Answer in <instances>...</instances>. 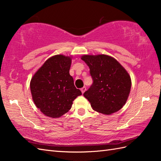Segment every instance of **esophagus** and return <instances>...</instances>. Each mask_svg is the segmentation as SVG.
Here are the masks:
<instances>
[{"label":"esophagus","instance_id":"obj_1","mask_svg":"<svg viewBox=\"0 0 161 161\" xmlns=\"http://www.w3.org/2000/svg\"><path fill=\"white\" fill-rule=\"evenodd\" d=\"M86 88L85 86H84V87H82V88L81 89V93H84V92H85V91H86Z\"/></svg>","mask_w":161,"mask_h":161}]
</instances>
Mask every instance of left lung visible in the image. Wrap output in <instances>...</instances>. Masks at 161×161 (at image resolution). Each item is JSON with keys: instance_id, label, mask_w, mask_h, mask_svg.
I'll use <instances>...</instances> for the list:
<instances>
[{"instance_id": "8db88e82", "label": "left lung", "mask_w": 161, "mask_h": 161, "mask_svg": "<svg viewBox=\"0 0 161 161\" xmlns=\"http://www.w3.org/2000/svg\"><path fill=\"white\" fill-rule=\"evenodd\" d=\"M81 59L89 67L93 84L84 93L92 108L110 115L120 110L129 96L130 76L115 58L106 55H84Z\"/></svg>"}]
</instances>
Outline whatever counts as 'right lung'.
I'll use <instances>...</instances> for the list:
<instances>
[{"label":"right lung","instance_id":"obj_1","mask_svg":"<svg viewBox=\"0 0 161 161\" xmlns=\"http://www.w3.org/2000/svg\"><path fill=\"white\" fill-rule=\"evenodd\" d=\"M72 60L63 55L46 61L32 77L30 89L38 108L50 118H60L70 110L72 102L81 95L69 75Z\"/></svg>","mask_w":161,"mask_h":161}]
</instances>
